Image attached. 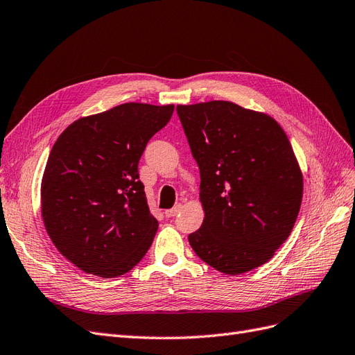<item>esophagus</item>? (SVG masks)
Here are the masks:
<instances>
[{"instance_id": "obj_1", "label": "esophagus", "mask_w": 355, "mask_h": 355, "mask_svg": "<svg viewBox=\"0 0 355 355\" xmlns=\"http://www.w3.org/2000/svg\"><path fill=\"white\" fill-rule=\"evenodd\" d=\"M181 209H182V205H180V203H178V205H175L174 208L166 209V211H165V215L168 216V218H171V216H175Z\"/></svg>"}]
</instances>
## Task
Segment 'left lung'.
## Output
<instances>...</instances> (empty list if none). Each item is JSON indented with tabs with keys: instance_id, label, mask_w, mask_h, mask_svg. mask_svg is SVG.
I'll list each match as a JSON object with an SVG mask.
<instances>
[{
	"instance_id": "obj_1",
	"label": "left lung",
	"mask_w": 355,
	"mask_h": 355,
	"mask_svg": "<svg viewBox=\"0 0 355 355\" xmlns=\"http://www.w3.org/2000/svg\"><path fill=\"white\" fill-rule=\"evenodd\" d=\"M177 112L200 169L205 218L190 246L224 274L261 267L301 209L304 178L288 135L267 113L232 101L178 105Z\"/></svg>"
}]
</instances>
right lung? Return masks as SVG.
<instances>
[{
  "label": "right lung",
  "mask_w": 355,
  "mask_h": 355,
  "mask_svg": "<svg viewBox=\"0 0 355 355\" xmlns=\"http://www.w3.org/2000/svg\"><path fill=\"white\" fill-rule=\"evenodd\" d=\"M174 105L123 103L72 122L54 143L41 181V214L53 245L103 279L134 268L150 248V214L139 161Z\"/></svg>",
  "instance_id": "right-lung-1"
}]
</instances>
